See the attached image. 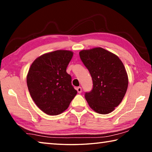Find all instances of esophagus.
<instances>
[{
  "label": "esophagus",
  "mask_w": 152,
  "mask_h": 152,
  "mask_svg": "<svg viewBox=\"0 0 152 152\" xmlns=\"http://www.w3.org/2000/svg\"><path fill=\"white\" fill-rule=\"evenodd\" d=\"M76 90H77V91H78V93H81V92H82V88H81V87H78V88H76Z\"/></svg>",
  "instance_id": "34e87169"
}]
</instances>
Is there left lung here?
<instances>
[{"label":"left lung","mask_w":152,"mask_h":152,"mask_svg":"<svg viewBox=\"0 0 152 152\" xmlns=\"http://www.w3.org/2000/svg\"><path fill=\"white\" fill-rule=\"evenodd\" d=\"M80 58L91 74L93 88L85 93L90 107L99 114L114 110L124 97L128 76L117 56L102 48L82 50Z\"/></svg>","instance_id":"left-lung-1"}]
</instances>
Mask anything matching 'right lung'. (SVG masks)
I'll list each match as a JSON object with an SVG mask.
<instances>
[{
    "label": "right lung",
    "mask_w": 152,
    "mask_h": 152,
    "mask_svg": "<svg viewBox=\"0 0 152 152\" xmlns=\"http://www.w3.org/2000/svg\"><path fill=\"white\" fill-rule=\"evenodd\" d=\"M73 56L68 50H57L35 59L29 68L27 84L33 101L49 115L66 110L77 91L72 85V77L66 68Z\"/></svg>",
    "instance_id": "1"
}]
</instances>
